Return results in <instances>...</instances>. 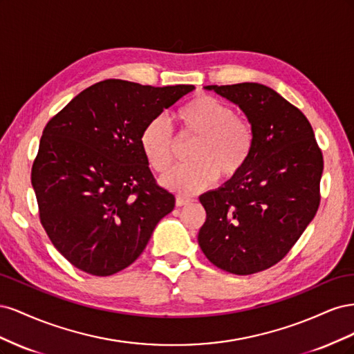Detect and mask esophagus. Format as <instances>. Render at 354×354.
<instances>
[{
  "label": "esophagus",
  "mask_w": 354,
  "mask_h": 354,
  "mask_svg": "<svg viewBox=\"0 0 354 354\" xmlns=\"http://www.w3.org/2000/svg\"><path fill=\"white\" fill-rule=\"evenodd\" d=\"M190 202H192V199H190V198H186V196H177V198H176V205H177V207L189 205Z\"/></svg>",
  "instance_id": "34e87169"
}]
</instances>
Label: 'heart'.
<instances>
[{"label": "heart", "instance_id": "b5f03b06", "mask_svg": "<svg viewBox=\"0 0 354 354\" xmlns=\"http://www.w3.org/2000/svg\"><path fill=\"white\" fill-rule=\"evenodd\" d=\"M176 120L183 137H195L189 147L190 162L174 167L162 177V185L181 195H194L216 178L230 180L248 164L254 149V128L229 104L208 94L187 102ZM142 153L156 173H165L174 160V137L164 118L149 121L138 137Z\"/></svg>", "mask_w": 354, "mask_h": 354}]
</instances>
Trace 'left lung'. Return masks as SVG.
<instances>
[{"instance_id":"obj_1","label":"left lung","mask_w":354,"mask_h":354,"mask_svg":"<svg viewBox=\"0 0 354 354\" xmlns=\"http://www.w3.org/2000/svg\"><path fill=\"white\" fill-rule=\"evenodd\" d=\"M205 88L239 106L255 140L242 173L199 196L207 220L198 242L218 269L259 273L279 263L316 216L322 151L304 113L266 85Z\"/></svg>"}]
</instances>
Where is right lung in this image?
I'll list each match as a JSON object with an SVG mask.
<instances>
[{
    "label": "right lung",
    "mask_w": 354,
    "mask_h": 354,
    "mask_svg": "<svg viewBox=\"0 0 354 354\" xmlns=\"http://www.w3.org/2000/svg\"><path fill=\"white\" fill-rule=\"evenodd\" d=\"M194 88L106 80L47 122L30 181L42 227L77 269L93 276L124 270L174 209L176 198L156 183L138 137Z\"/></svg>",
    "instance_id": "add662e5"
}]
</instances>
